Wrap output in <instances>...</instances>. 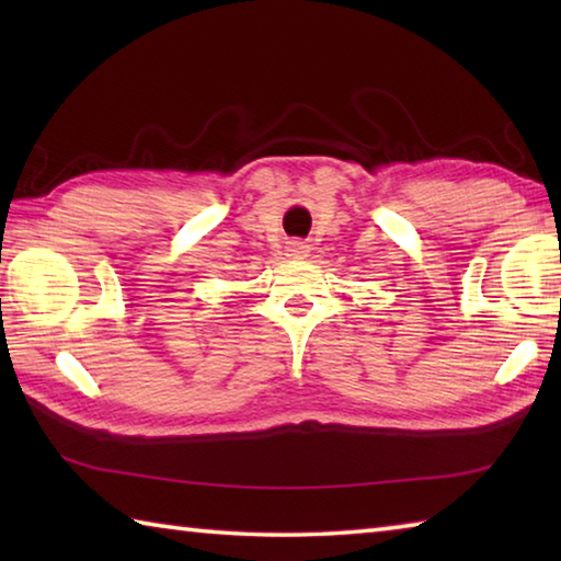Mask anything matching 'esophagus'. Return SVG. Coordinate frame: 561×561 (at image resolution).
Returning <instances> with one entry per match:
<instances>
[{
	"label": "esophagus",
	"instance_id": "esophagus-1",
	"mask_svg": "<svg viewBox=\"0 0 561 561\" xmlns=\"http://www.w3.org/2000/svg\"><path fill=\"white\" fill-rule=\"evenodd\" d=\"M307 252H309V250H307V244H304V242H291V244H289V254H291V257H299V260H301V257H307Z\"/></svg>",
	"mask_w": 561,
	"mask_h": 561
}]
</instances>
